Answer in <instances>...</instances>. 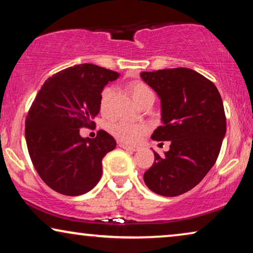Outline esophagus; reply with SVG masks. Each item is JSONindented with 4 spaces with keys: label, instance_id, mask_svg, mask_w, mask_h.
Here are the masks:
<instances>
[{
    "label": "esophagus",
    "instance_id": "34e87169",
    "mask_svg": "<svg viewBox=\"0 0 253 253\" xmlns=\"http://www.w3.org/2000/svg\"><path fill=\"white\" fill-rule=\"evenodd\" d=\"M120 147H122L123 150H126V151H131V152H136L138 148L137 147H133V146H127V145H126V144H120L119 145Z\"/></svg>",
    "mask_w": 253,
    "mask_h": 253
}]
</instances>
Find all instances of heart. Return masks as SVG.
<instances>
[{"label":"heart","mask_w":253,"mask_h":253,"mask_svg":"<svg viewBox=\"0 0 253 253\" xmlns=\"http://www.w3.org/2000/svg\"><path fill=\"white\" fill-rule=\"evenodd\" d=\"M130 92L137 103L141 105L144 101L148 99H154V92L147 84L141 81H134L130 83L129 85ZM116 89L114 86H106L102 88L99 96V108L102 114L110 113L112 109L113 98L115 95ZM110 133L116 138L117 140L123 144L136 145L139 143L145 134L148 132L150 127L143 123H132L127 121H119V122L113 123L109 126Z\"/></svg>","instance_id":"b5f03b06"}]
</instances>
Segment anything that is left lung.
<instances>
[{"label":"left lung","mask_w":253,"mask_h":253,"mask_svg":"<svg viewBox=\"0 0 253 253\" xmlns=\"http://www.w3.org/2000/svg\"><path fill=\"white\" fill-rule=\"evenodd\" d=\"M140 77L161 99L162 126L152 139L170 140L165 157L154 152L145 184L160 196L183 195L200 183L219 157L226 134L222 99L210 79L188 68L144 71Z\"/></svg>","instance_id":"left-lung-1"}]
</instances>
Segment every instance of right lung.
<instances>
[{
	"instance_id": "right-lung-1",
	"label": "right lung",
	"mask_w": 253,
	"mask_h": 253,
	"mask_svg": "<svg viewBox=\"0 0 253 253\" xmlns=\"http://www.w3.org/2000/svg\"><path fill=\"white\" fill-rule=\"evenodd\" d=\"M119 74L95 64H78L56 72L43 83L25 121V138L41 179L61 195L81 196L96 185L102 159L116 147L105 130L82 138L79 129L95 127L99 96Z\"/></svg>"
}]
</instances>
